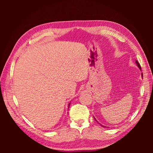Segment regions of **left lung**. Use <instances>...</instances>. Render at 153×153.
I'll return each instance as SVG.
<instances>
[{"label": "left lung", "mask_w": 153, "mask_h": 153, "mask_svg": "<svg viewBox=\"0 0 153 153\" xmlns=\"http://www.w3.org/2000/svg\"><path fill=\"white\" fill-rule=\"evenodd\" d=\"M136 65H138V67H139V68H140V69H141V67H140V64H139V63H138V62L136 61ZM142 78H143V74H142ZM94 119H95V118H94ZM101 126H102V125H101ZM102 127H103V126H102ZM104 127H105V126H104Z\"/></svg>", "instance_id": "8db88e82"}]
</instances>
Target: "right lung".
I'll return each instance as SVG.
<instances>
[{
	"label": "right lung",
	"instance_id": "right-lung-1",
	"mask_svg": "<svg viewBox=\"0 0 153 153\" xmlns=\"http://www.w3.org/2000/svg\"><path fill=\"white\" fill-rule=\"evenodd\" d=\"M69 105H70V103H69Z\"/></svg>",
	"mask_w": 153,
	"mask_h": 153
}]
</instances>
